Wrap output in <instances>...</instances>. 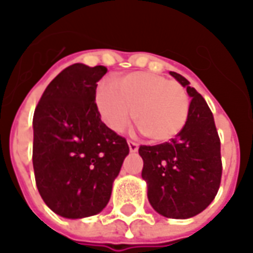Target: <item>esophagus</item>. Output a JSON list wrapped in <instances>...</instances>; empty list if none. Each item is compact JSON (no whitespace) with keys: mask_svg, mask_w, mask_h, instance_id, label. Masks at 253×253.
Segmentation results:
<instances>
[{"mask_svg":"<svg viewBox=\"0 0 253 253\" xmlns=\"http://www.w3.org/2000/svg\"><path fill=\"white\" fill-rule=\"evenodd\" d=\"M127 142H128V148H130L131 152H135V151L138 149V142H135V141L133 140H128Z\"/></svg>","mask_w":253,"mask_h":253,"instance_id":"esophagus-1","label":"esophagus"}]
</instances>
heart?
I'll return each instance as SVG.
<instances>
[{
  "mask_svg": "<svg viewBox=\"0 0 253 253\" xmlns=\"http://www.w3.org/2000/svg\"><path fill=\"white\" fill-rule=\"evenodd\" d=\"M95 104L111 130L120 133L134 119L141 133L154 142L176 137L190 113V98L184 87L148 72L118 77L115 87L106 82L99 83Z\"/></svg>",
  "mask_w": 253,
  "mask_h": 253,
  "instance_id": "b5f03b06",
  "label": "heart"
}]
</instances>
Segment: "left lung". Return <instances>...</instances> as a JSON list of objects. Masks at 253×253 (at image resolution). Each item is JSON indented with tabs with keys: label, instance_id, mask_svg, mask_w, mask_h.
Instances as JSON below:
<instances>
[{
	"label": "left lung",
	"instance_id": "left-lung-1",
	"mask_svg": "<svg viewBox=\"0 0 253 253\" xmlns=\"http://www.w3.org/2000/svg\"><path fill=\"white\" fill-rule=\"evenodd\" d=\"M191 97L188 119L174 138L158 145H140L142 178L149 204L170 219H188L206 209L221 181L220 138L212 111L190 82L170 72Z\"/></svg>",
	"mask_w": 253,
	"mask_h": 253
}]
</instances>
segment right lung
Here are the masks:
<instances>
[{
    "instance_id": "1",
    "label": "right lung",
    "mask_w": 253,
    "mask_h": 253,
    "mask_svg": "<svg viewBox=\"0 0 253 253\" xmlns=\"http://www.w3.org/2000/svg\"><path fill=\"white\" fill-rule=\"evenodd\" d=\"M105 73V66L70 65L48 84L34 111L36 184L48 208L62 217L101 212L130 151L126 138L98 112L95 91Z\"/></svg>"
}]
</instances>
